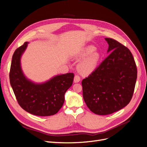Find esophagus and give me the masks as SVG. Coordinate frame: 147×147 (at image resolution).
<instances>
[{
    "label": "esophagus",
    "mask_w": 147,
    "mask_h": 147,
    "mask_svg": "<svg viewBox=\"0 0 147 147\" xmlns=\"http://www.w3.org/2000/svg\"><path fill=\"white\" fill-rule=\"evenodd\" d=\"M80 77L78 75H75V77H74V82L75 83H77L79 82L80 81Z\"/></svg>",
    "instance_id": "esophagus-1"
}]
</instances>
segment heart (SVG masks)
Segmentation results:
<instances>
[{
  "mask_svg": "<svg viewBox=\"0 0 147 147\" xmlns=\"http://www.w3.org/2000/svg\"><path fill=\"white\" fill-rule=\"evenodd\" d=\"M96 48L93 45H88L80 51L76 55L77 59H85L78 65L80 72L83 75H88L93 72L98 65L100 59V54L99 52L94 51Z\"/></svg>",
  "mask_w": 147,
  "mask_h": 147,
  "instance_id": "obj_1",
  "label": "heart"
}]
</instances>
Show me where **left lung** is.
<instances>
[{"label": "left lung", "instance_id": "obj_1", "mask_svg": "<svg viewBox=\"0 0 147 147\" xmlns=\"http://www.w3.org/2000/svg\"><path fill=\"white\" fill-rule=\"evenodd\" d=\"M109 54L95 71L82 81L87 107L97 115L120 110L131 99L137 78L134 58L129 49L111 38H105Z\"/></svg>", "mask_w": 147, "mask_h": 147}]
</instances>
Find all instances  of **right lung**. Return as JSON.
<instances>
[{
	"label": "right lung",
	"mask_w": 147,
	"mask_h": 147,
	"mask_svg": "<svg viewBox=\"0 0 147 147\" xmlns=\"http://www.w3.org/2000/svg\"><path fill=\"white\" fill-rule=\"evenodd\" d=\"M28 42L18 48L12 55L10 69V84L20 106L32 114L50 116L56 114L65 102V94L72 85L73 73L57 75L49 80L36 83L24 74L21 58Z\"/></svg>",
	"instance_id": "add662e5"
}]
</instances>
